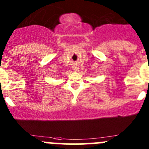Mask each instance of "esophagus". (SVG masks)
<instances>
[{
	"mask_svg": "<svg viewBox=\"0 0 149 149\" xmlns=\"http://www.w3.org/2000/svg\"><path fill=\"white\" fill-rule=\"evenodd\" d=\"M74 72H78L79 68L77 67V66H74Z\"/></svg>",
	"mask_w": 149,
	"mask_h": 149,
	"instance_id": "esophagus-1",
	"label": "esophagus"
}]
</instances>
